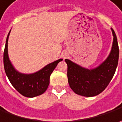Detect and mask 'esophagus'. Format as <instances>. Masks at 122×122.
<instances>
[{"mask_svg":"<svg viewBox=\"0 0 122 122\" xmlns=\"http://www.w3.org/2000/svg\"><path fill=\"white\" fill-rule=\"evenodd\" d=\"M67 56H68V53L67 52H66V51H64L63 52L62 54V58L63 59H65L67 58Z\"/></svg>","mask_w":122,"mask_h":122,"instance_id":"34e87169","label":"esophagus"}]
</instances>
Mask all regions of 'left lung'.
<instances>
[{
    "mask_svg": "<svg viewBox=\"0 0 122 122\" xmlns=\"http://www.w3.org/2000/svg\"><path fill=\"white\" fill-rule=\"evenodd\" d=\"M113 36L111 49L107 58L93 68L83 67L68 59L67 77L71 88L77 94L86 97L97 96L103 91L113 77L119 59V47L115 32L111 28Z\"/></svg>",
    "mask_w": 122,
    "mask_h": 122,
    "instance_id": "obj_1",
    "label": "left lung"
}]
</instances>
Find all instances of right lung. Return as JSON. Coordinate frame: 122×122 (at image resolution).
Wrapping results in <instances>:
<instances>
[{
	"label": "right lung",
	"instance_id": "obj_1",
	"mask_svg": "<svg viewBox=\"0 0 122 122\" xmlns=\"http://www.w3.org/2000/svg\"><path fill=\"white\" fill-rule=\"evenodd\" d=\"M9 31L6 40L3 56L5 71L12 86L21 95L33 98L43 94L49 84V77L58 64L63 59H59L47 64L35 73H22L17 71L11 63L8 54V40Z\"/></svg>",
	"mask_w": 122,
	"mask_h": 122
}]
</instances>
